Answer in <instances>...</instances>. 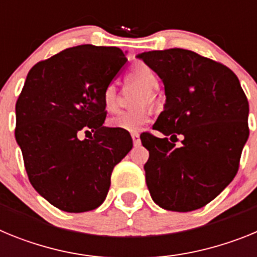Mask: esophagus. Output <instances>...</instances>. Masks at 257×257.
<instances>
[{"label": "esophagus", "mask_w": 257, "mask_h": 257, "mask_svg": "<svg viewBox=\"0 0 257 257\" xmlns=\"http://www.w3.org/2000/svg\"><path fill=\"white\" fill-rule=\"evenodd\" d=\"M131 138H133L134 145H140V135L138 133L131 134Z\"/></svg>", "instance_id": "esophagus-1"}]
</instances>
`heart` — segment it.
<instances>
[{
    "label": "heart",
    "mask_w": 257,
    "mask_h": 257,
    "mask_svg": "<svg viewBox=\"0 0 257 257\" xmlns=\"http://www.w3.org/2000/svg\"><path fill=\"white\" fill-rule=\"evenodd\" d=\"M128 79L134 82L139 83L143 87H145V94L143 95L140 104H154L158 103V92L154 87L157 86V76L152 70L151 67L147 64H135L128 72ZM101 100H103L104 108L109 113H115L119 108V95H118L117 86L114 83H109L105 86L101 94ZM151 119V112L148 109H138V110H127V112L118 114L117 117L112 118L109 124L113 128H119V130L128 131V133H135L139 131L143 126L148 123Z\"/></svg>",
    "instance_id": "heart-1"
}]
</instances>
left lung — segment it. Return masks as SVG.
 <instances>
[{
	"mask_svg": "<svg viewBox=\"0 0 257 257\" xmlns=\"http://www.w3.org/2000/svg\"><path fill=\"white\" fill-rule=\"evenodd\" d=\"M165 85L166 105L142 140L151 196L165 210L188 212L216 198L239 169L248 139V100L234 72L184 49L139 55ZM183 135L182 147L167 138Z\"/></svg>",
	"mask_w": 257,
	"mask_h": 257,
	"instance_id": "1",
	"label": "left lung"
}]
</instances>
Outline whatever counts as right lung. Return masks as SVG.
Listing matches in <instances>:
<instances>
[{"instance_id":"add662e5","label":"right lung","mask_w":257,"mask_h":257,"mask_svg":"<svg viewBox=\"0 0 257 257\" xmlns=\"http://www.w3.org/2000/svg\"><path fill=\"white\" fill-rule=\"evenodd\" d=\"M126 61L118 47L79 45L38 61L27 76L15 138L31 184L59 210L99 207L114 166L133 148L127 131L103 126L101 94ZM81 132L93 136L79 141Z\"/></svg>"}]
</instances>
